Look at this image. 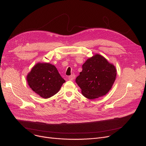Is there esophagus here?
I'll return each mask as SVG.
<instances>
[{
	"mask_svg": "<svg viewBox=\"0 0 146 146\" xmlns=\"http://www.w3.org/2000/svg\"><path fill=\"white\" fill-rule=\"evenodd\" d=\"M75 78V75L74 74H72L68 77V80H73Z\"/></svg>",
	"mask_w": 146,
	"mask_h": 146,
	"instance_id": "1",
	"label": "esophagus"
}]
</instances>
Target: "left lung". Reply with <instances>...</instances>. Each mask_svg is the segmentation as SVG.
<instances>
[{
    "instance_id": "1",
    "label": "left lung",
    "mask_w": 146,
    "mask_h": 146,
    "mask_svg": "<svg viewBox=\"0 0 146 146\" xmlns=\"http://www.w3.org/2000/svg\"><path fill=\"white\" fill-rule=\"evenodd\" d=\"M117 76L115 66L104 56L96 54L82 65V71L76 79L82 95L94 99L109 92Z\"/></svg>"
}]
</instances>
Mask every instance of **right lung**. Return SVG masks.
<instances>
[{
	"label": "right lung",
	"instance_id": "right-lung-1",
	"mask_svg": "<svg viewBox=\"0 0 146 146\" xmlns=\"http://www.w3.org/2000/svg\"><path fill=\"white\" fill-rule=\"evenodd\" d=\"M27 80L35 94L47 99L56 94L66 82L50 63H38L28 73Z\"/></svg>",
	"mask_w": 146,
	"mask_h": 146
}]
</instances>
